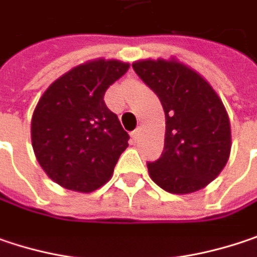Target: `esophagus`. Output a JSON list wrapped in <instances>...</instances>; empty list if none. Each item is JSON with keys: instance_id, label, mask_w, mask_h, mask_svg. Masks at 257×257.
<instances>
[{"instance_id": "1", "label": "esophagus", "mask_w": 257, "mask_h": 257, "mask_svg": "<svg viewBox=\"0 0 257 257\" xmlns=\"http://www.w3.org/2000/svg\"><path fill=\"white\" fill-rule=\"evenodd\" d=\"M139 136H140V128H136V130H135V132L132 133V139H133V140L136 142V140L139 139Z\"/></svg>"}]
</instances>
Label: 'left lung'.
<instances>
[{"label":"left lung","instance_id":"left-lung-1","mask_svg":"<svg viewBox=\"0 0 257 257\" xmlns=\"http://www.w3.org/2000/svg\"><path fill=\"white\" fill-rule=\"evenodd\" d=\"M133 70L165 112L164 151L148 162L151 178L165 192L203 189L222 171L231 151V130L222 101L200 74L177 61L145 60Z\"/></svg>","mask_w":257,"mask_h":257}]
</instances>
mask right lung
<instances>
[{
  "mask_svg": "<svg viewBox=\"0 0 257 257\" xmlns=\"http://www.w3.org/2000/svg\"><path fill=\"white\" fill-rule=\"evenodd\" d=\"M127 63L96 60L52 83L32 117V146L48 177L64 189L89 193L103 186L128 146V133L103 101Z\"/></svg>",
  "mask_w": 257,
  "mask_h": 257,
  "instance_id": "add662e5",
  "label": "right lung"
}]
</instances>
